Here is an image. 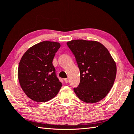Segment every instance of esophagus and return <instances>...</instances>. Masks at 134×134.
I'll return each mask as SVG.
<instances>
[{
    "label": "esophagus",
    "instance_id": "obj_1",
    "mask_svg": "<svg viewBox=\"0 0 134 134\" xmlns=\"http://www.w3.org/2000/svg\"><path fill=\"white\" fill-rule=\"evenodd\" d=\"M69 78H65V82L66 83H69Z\"/></svg>",
    "mask_w": 134,
    "mask_h": 134
}]
</instances>
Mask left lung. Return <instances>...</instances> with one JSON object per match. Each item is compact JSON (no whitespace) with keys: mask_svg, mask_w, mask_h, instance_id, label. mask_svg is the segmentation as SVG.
<instances>
[{"mask_svg":"<svg viewBox=\"0 0 134 134\" xmlns=\"http://www.w3.org/2000/svg\"><path fill=\"white\" fill-rule=\"evenodd\" d=\"M80 69V83L74 88L80 100L95 103L105 98L114 84L117 67L107 49L99 42L76 39L67 42Z\"/></svg>","mask_w":134,"mask_h":134,"instance_id":"1","label":"left lung"}]
</instances>
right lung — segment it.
<instances>
[{"mask_svg":"<svg viewBox=\"0 0 134 134\" xmlns=\"http://www.w3.org/2000/svg\"><path fill=\"white\" fill-rule=\"evenodd\" d=\"M60 47L56 42L43 41L29 48L20 60L18 78L29 98L45 102L56 96L62 86L52 64Z\"/></svg>","mask_w":134,"mask_h":134,"instance_id":"add662e5","label":"right lung"}]
</instances>
